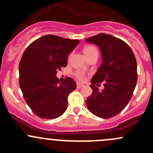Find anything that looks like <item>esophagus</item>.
I'll return each mask as SVG.
<instances>
[{"label":"esophagus","instance_id":"esophagus-1","mask_svg":"<svg viewBox=\"0 0 153 153\" xmlns=\"http://www.w3.org/2000/svg\"><path fill=\"white\" fill-rule=\"evenodd\" d=\"M76 87H77V88H81L83 87V85L80 84V83H77Z\"/></svg>","mask_w":153,"mask_h":153}]
</instances>
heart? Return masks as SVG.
I'll return each mask as SVG.
<instances>
[{
	"instance_id": "1",
	"label": "heart",
	"mask_w": 153,
	"mask_h": 153,
	"mask_svg": "<svg viewBox=\"0 0 153 153\" xmlns=\"http://www.w3.org/2000/svg\"><path fill=\"white\" fill-rule=\"evenodd\" d=\"M83 52H84L85 55L86 56V57H88L89 56H91L92 53L95 52H98L97 50V48L94 46L92 45H87V46H85L83 48ZM74 76L76 77L78 80L79 81H84L85 79V72H83L82 71H76L74 73Z\"/></svg>"
}]
</instances>
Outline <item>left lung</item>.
Segmentation results:
<instances>
[{
	"instance_id": "obj_1",
	"label": "left lung",
	"mask_w": 153,
	"mask_h": 153,
	"mask_svg": "<svg viewBox=\"0 0 153 153\" xmlns=\"http://www.w3.org/2000/svg\"><path fill=\"white\" fill-rule=\"evenodd\" d=\"M86 41L100 47L103 60L91 79L93 92L86 104L93 114L109 119L119 114L133 96L138 79L136 59L125 42L110 34L100 33ZM102 81L105 88L100 91L95 85Z\"/></svg>"
}]
</instances>
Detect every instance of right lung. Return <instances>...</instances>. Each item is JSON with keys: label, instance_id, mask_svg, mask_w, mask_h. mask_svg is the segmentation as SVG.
Listing matches in <instances>:
<instances>
[{"label": "right lung", "instance_id": "add662e5", "mask_svg": "<svg viewBox=\"0 0 153 153\" xmlns=\"http://www.w3.org/2000/svg\"><path fill=\"white\" fill-rule=\"evenodd\" d=\"M79 40L48 34L26 48L19 64V85L24 100L40 118L53 119L63 114L68 97L76 89L71 77L59 82L58 71L66 67L68 56Z\"/></svg>", "mask_w": 153, "mask_h": 153}]
</instances>
